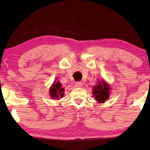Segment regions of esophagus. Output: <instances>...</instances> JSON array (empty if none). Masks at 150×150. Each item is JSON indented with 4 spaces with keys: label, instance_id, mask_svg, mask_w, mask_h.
I'll return each mask as SVG.
<instances>
[{
    "label": "esophagus",
    "instance_id": "obj_1",
    "mask_svg": "<svg viewBox=\"0 0 150 150\" xmlns=\"http://www.w3.org/2000/svg\"><path fill=\"white\" fill-rule=\"evenodd\" d=\"M75 87L77 88H81L83 87V83L81 82H77L75 84Z\"/></svg>",
    "mask_w": 150,
    "mask_h": 150
}]
</instances>
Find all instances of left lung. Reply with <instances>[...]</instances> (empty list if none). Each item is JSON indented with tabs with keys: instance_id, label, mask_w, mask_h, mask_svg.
I'll return each instance as SVG.
<instances>
[{
	"instance_id": "1",
	"label": "left lung",
	"mask_w": 150,
	"mask_h": 150,
	"mask_svg": "<svg viewBox=\"0 0 150 150\" xmlns=\"http://www.w3.org/2000/svg\"><path fill=\"white\" fill-rule=\"evenodd\" d=\"M111 90L110 85L108 84L105 80L99 81L93 87L92 94L93 97L97 101L98 103H104L108 99Z\"/></svg>"
}]
</instances>
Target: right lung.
I'll return each mask as SVG.
<instances>
[{"label": "right lung", "mask_w": 150, "mask_h": 150, "mask_svg": "<svg viewBox=\"0 0 150 150\" xmlns=\"http://www.w3.org/2000/svg\"><path fill=\"white\" fill-rule=\"evenodd\" d=\"M49 91L50 97L53 99L59 100L60 98L64 96L65 89L64 88L62 87V85L59 81H54V83L50 87Z\"/></svg>", "instance_id": "1"}]
</instances>
